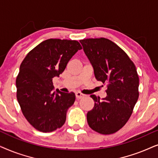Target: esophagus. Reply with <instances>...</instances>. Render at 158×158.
Here are the masks:
<instances>
[{
	"label": "esophagus",
	"instance_id": "34e87169",
	"mask_svg": "<svg viewBox=\"0 0 158 158\" xmlns=\"http://www.w3.org/2000/svg\"><path fill=\"white\" fill-rule=\"evenodd\" d=\"M75 95H76V98H77V99H81V98H84V97H85V94H81V92H76Z\"/></svg>",
	"mask_w": 158,
	"mask_h": 158
}]
</instances>
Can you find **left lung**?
Segmentation results:
<instances>
[{"label": "left lung", "instance_id": "1", "mask_svg": "<svg viewBox=\"0 0 158 158\" xmlns=\"http://www.w3.org/2000/svg\"><path fill=\"white\" fill-rule=\"evenodd\" d=\"M94 69L98 81L108 84L107 96L100 100L92 94L94 106L87 114L94 131L110 134L118 131L131 116L139 98V77L127 54L110 40L79 41Z\"/></svg>", "mask_w": 158, "mask_h": 158}]
</instances>
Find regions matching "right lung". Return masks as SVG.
<instances>
[{
	"instance_id": "add662e5",
	"label": "right lung",
	"mask_w": 158,
	"mask_h": 158,
	"mask_svg": "<svg viewBox=\"0 0 158 158\" xmlns=\"http://www.w3.org/2000/svg\"><path fill=\"white\" fill-rule=\"evenodd\" d=\"M81 49L76 40H46L31 50L21 64L16 81V98L23 115L38 131L51 132L65 123L76 96L73 92L54 91L52 78L64 72Z\"/></svg>"
}]
</instances>
